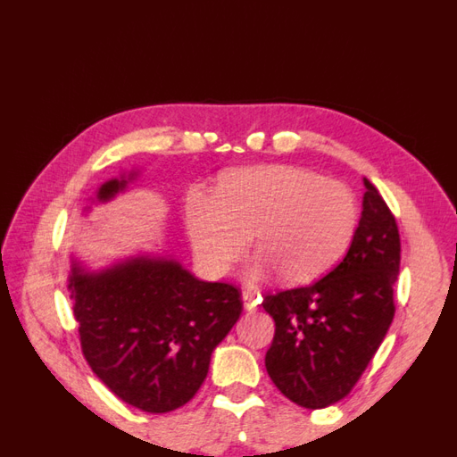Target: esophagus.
Returning <instances> with one entry per match:
<instances>
[{
	"mask_svg": "<svg viewBox=\"0 0 457 457\" xmlns=\"http://www.w3.org/2000/svg\"><path fill=\"white\" fill-rule=\"evenodd\" d=\"M241 299H244V305H245V309L247 311H257V307H259V303H262V297H259V295H255V293H249V291H244L241 293Z\"/></svg>",
	"mask_w": 457,
	"mask_h": 457,
	"instance_id": "34e87169",
	"label": "esophagus"
}]
</instances>
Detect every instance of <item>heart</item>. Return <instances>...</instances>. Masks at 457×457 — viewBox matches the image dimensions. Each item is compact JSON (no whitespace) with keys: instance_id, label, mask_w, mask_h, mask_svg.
Here are the masks:
<instances>
[{"instance_id":"obj_1","label":"heart","mask_w":457,"mask_h":457,"mask_svg":"<svg viewBox=\"0 0 457 457\" xmlns=\"http://www.w3.org/2000/svg\"><path fill=\"white\" fill-rule=\"evenodd\" d=\"M184 221L205 273L223 275L252 237L253 279L277 273L289 285L311 283L348 253L361 204L348 184L309 168L262 164L223 172L213 195L190 187Z\"/></svg>"}]
</instances>
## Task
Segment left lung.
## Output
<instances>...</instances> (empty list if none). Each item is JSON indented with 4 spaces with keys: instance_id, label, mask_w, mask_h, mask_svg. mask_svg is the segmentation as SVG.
Instances as JSON below:
<instances>
[{
    "instance_id": "8db88e82",
    "label": "left lung",
    "mask_w": 457,
    "mask_h": 457,
    "mask_svg": "<svg viewBox=\"0 0 457 457\" xmlns=\"http://www.w3.org/2000/svg\"><path fill=\"white\" fill-rule=\"evenodd\" d=\"M364 187L359 231L343 262L317 283L263 299L275 320L267 374L283 396L309 410L353 390L395 319L398 226L366 178Z\"/></svg>"
}]
</instances>
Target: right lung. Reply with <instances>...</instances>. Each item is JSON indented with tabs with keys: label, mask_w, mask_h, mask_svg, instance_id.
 Wrapping results in <instances>:
<instances>
[{
	"label": "right lung",
	"mask_w": 457,
	"mask_h": 457,
	"mask_svg": "<svg viewBox=\"0 0 457 457\" xmlns=\"http://www.w3.org/2000/svg\"><path fill=\"white\" fill-rule=\"evenodd\" d=\"M129 180L104 182L96 200L109 202ZM69 291L88 366L122 402L150 414L194 398L213 348L244 309L234 285L200 281L166 257L138 255L101 271L73 262Z\"/></svg>",
	"instance_id": "obj_1"
}]
</instances>
